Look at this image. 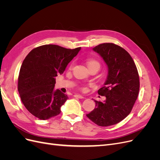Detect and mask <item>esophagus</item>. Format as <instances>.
Here are the masks:
<instances>
[{
    "label": "esophagus",
    "mask_w": 160,
    "mask_h": 160,
    "mask_svg": "<svg viewBox=\"0 0 160 160\" xmlns=\"http://www.w3.org/2000/svg\"><path fill=\"white\" fill-rule=\"evenodd\" d=\"M74 97H75V98H79V99H83V98H84L83 96H82V95H79V94H75V95H74Z\"/></svg>",
    "instance_id": "1"
}]
</instances>
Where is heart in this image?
I'll use <instances>...</instances> for the list:
<instances>
[{
	"label": "heart",
	"mask_w": 160,
	"mask_h": 160,
	"mask_svg": "<svg viewBox=\"0 0 160 160\" xmlns=\"http://www.w3.org/2000/svg\"><path fill=\"white\" fill-rule=\"evenodd\" d=\"M86 64L88 65V68H91V67L93 66H98L100 67V64L99 61H98L93 59H86Z\"/></svg>",
	"instance_id": "1"
}]
</instances>
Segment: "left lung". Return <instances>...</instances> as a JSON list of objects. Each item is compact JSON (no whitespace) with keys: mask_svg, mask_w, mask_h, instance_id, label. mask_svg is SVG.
I'll list each match as a JSON object with an SVG mask.
<instances>
[{"mask_svg":"<svg viewBox=\"0 0 160 160\" xmlns=\"http://www.w3.org/2000/svg\"><path fill=\"white\" fill-rule=\"evenodd\" d=\"M93 50L103 58L108 68L104 86L98 90L99 95L106 99L103 102L94 100L96 108L86 115L99 126H110L132 111L139 90L138 71L132 57L120 46L103 43Z\"/></svg>","mask_w":160,"mask_h":160,"instance_id":"obj_1","label":"left lung"}]
</instances>
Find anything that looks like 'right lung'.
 <instances>
[{
  "label": "right lung",
  "mask_w": 160,
  "mask_h": 160,
  "mask_svg": "<svg viewBox=\"0 0 160 160\" xmlns=\"http://www.w3.org/2000/svg\"><path fill=\"white\" fill-rule=\"evenodd\" d=\"M81 47L66 49L56 45H45L33 49L24 59L18 78V91L23 105L41 120L61 113V107L68 99L54 90L55 77L62 74Z\"/></svg>",
  "instance_id": "right-lung-1"
}]
</instances>
